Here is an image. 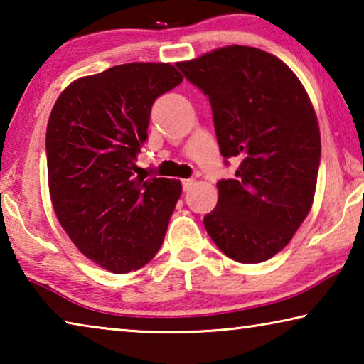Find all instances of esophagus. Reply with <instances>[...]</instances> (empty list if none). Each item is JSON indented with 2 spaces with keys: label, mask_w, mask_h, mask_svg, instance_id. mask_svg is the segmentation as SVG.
<instances>
[{
  "label": "esophagus",
  "mask_w": 364,
  "mask_h": 364,
  "mask_svg": "<svg viewBox=\"0 0 364 364\" xmlns=\"http://www.w3.org/2000/svg\"><path fill=\"white\" fill-rule=\"evenodd\" d=\"M194 180H183V191H189L194 186Z\"/></svg>",
  "instance_id": "34e87169"
}]
</instances>
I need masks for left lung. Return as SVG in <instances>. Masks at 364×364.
<instances>
[{
	"label": "left lung",
	"instance_id": "left-lung-1",
	"mask_svg": "<svg viewBox=\"0 0 364 364\" xmlns=\"http://www.w3.org/2000/svg\"><path fill=\"white\" fill-rule=\"evenodd\" d=\"M208 96L220 152L236 157L234 180H220L204 226L239 263H260L291 242L316 191L321 136L297 75L273 54L226 46L178 63Z\"/></svg>",
	"mask_w": 364,
	"mask_h": 364
}]
</instances>
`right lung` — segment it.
Here are the masks:
<instances>
[{"instance_id":"add662e5","label":"right lung","mask_w":364,"mask_h":364,"mask_svg":"<svg viewBox=\"0 0 364 364\" xmlns=\"http://www.w3.org/2000/svg\"><path fill=\"white\" fill-rule=\"evenodd\" d=\"M181 82L171 64L115 65L72 82L49 115L53 208L77 249L110 273L156 257L181 196L180 180L134 176L152 104Z\"/></svg>"}]
</instances>
